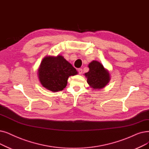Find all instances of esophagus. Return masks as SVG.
Returning a JSON list of instances; mask_svg holds the SVG:
<instances>
[{
    "instance_id": "esophagus-1",
    "label": "esophagus",
    "mask_w": 149,
    "mask_h": 149,
    "mask_svg": "<svg viewBox=\"0 0 149 149\" xmlns=\"http://www.w3.org/2000/svg\"><path fill=\"white\" fill-rule=\"evenodd\" d=\"M78 72H79V74L80 75H81V74H82V72H83V70H82L81 69H78Z\"/></svg>"
}]
</instances>
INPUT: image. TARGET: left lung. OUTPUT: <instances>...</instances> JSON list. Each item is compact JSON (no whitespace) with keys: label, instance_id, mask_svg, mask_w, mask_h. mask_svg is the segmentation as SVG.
I'll return each instance as SVG.
<instances>
[{"label":"left lung","instance_id":"obj_1","mask_svg":"<svg viewBox=\"0 0 149 149\" xmlns=\"http://www.w3.org/2000/svg\"><path fill=\"white\" fill-rule=\"evenodd\" d=\"M89 69L85 76L89 87L94 90L105 88L111 80L109 70L98 61L93 60L88 64Z\"/></svg>","mask_w":149,"mask_h":149}]
</instances>
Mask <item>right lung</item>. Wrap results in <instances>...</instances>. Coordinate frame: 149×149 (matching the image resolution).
Wrapping results in <instances>:
<instances>
[{
	"label": "right lung",
	"mask_w": 149,
	"mask_h": 149,
	"mask_svg": "<svg viewBox=\"0 0 149 149\" xmlns=\"http://www.w3.org/2000/svg\"><path fill=\"white\" fill-rule=\"evenodd\" d=\"M77 74V70L60 55L45 56L38 69V77L41 85L55 93L63 90L69 77Z\"/></svg>",
	"instance_id": "right-lung-1"
}]
</instances>
